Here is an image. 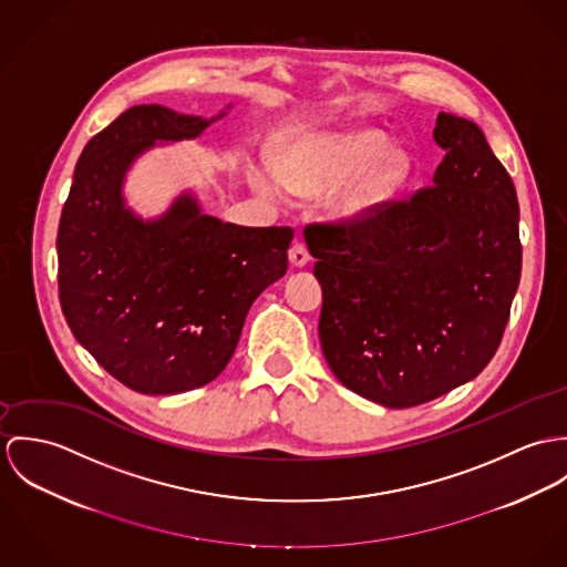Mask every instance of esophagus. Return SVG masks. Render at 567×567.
I'll return each mask as SVG.
<instances>
[{"mask_svg":"<svg viewBox=\"0 0 567 567\" xmlns=\"http://www.w3.org/2000/svg\"><path fill=\"white\" fill-rule=\"evenodd\" d=\"M309 258H311V254H309L307 246H305L302 241H296V244L291 246V250H289V260H291V265H293V267H305V265L309 262Z\"/></svg>","mask_w":567,"mask_h":567,"instance_id":"1","label":"esophagus"}]
</instances>
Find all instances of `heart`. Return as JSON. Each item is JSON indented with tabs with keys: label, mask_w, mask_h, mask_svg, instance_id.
<instances>
[{
	"label": "heart",
	"mask_w": 567,
	"mask_h": 567,
	"mask_svg": "<svg viewBox=\"0 0 567 567\" xmlns=\"http://www.w3.org/2000/svg\"><path fill=\"white\" fill-rule=\"evenodd\" d=\"M377 127H341L305 134L285 145L276 156L280 179L254 169L250 183L262 195H280L282 185L298 193H317L337 185L332 206L341 215H361L384 202L409 172V154L384 144Z\"/></svg>",
	"instance_id": "obj_1"
}]
</instances>
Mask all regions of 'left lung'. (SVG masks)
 Returning <instances> with one entry per match:
<instances>
[{"label": "left lung", "instance_id": "1", "mask_svg": "<svg viewBox=\"0 0 567 567\" xmlns=\"http://www.w3.org/2000/svg\"><path fill=\"white\" fill-rule=\"evenodd\" d=\"M433 138L445 156L431 187L305 228L323 357L350 391L389 409L487 368L522 271L517 195L483 130L440 113Z\"/></svg>", "mask_w": 567, "mask_h": 567}]
</instances>
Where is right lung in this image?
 <instances>
[{
    "label": "right lung",
    "mask_w": 567,
    "mask_h": 567,
    "mask_svg": "<svg viewBox=\"0 0 567 567\" xmlns=\"http://www.w3.org/2000/svg\"><path fill=\"white\" fill-rule=\"evenodd\" d=\"M219 117L127 109L86 143L64 202V319L93 359L138 393H183L219 377L254 300L287 274L289 226L224 224L189 193L154 221L126 208L122 185L136 156L156 141L195 138Z\"/></svg>",
    "instance_id": "1"
}]
</instances>
